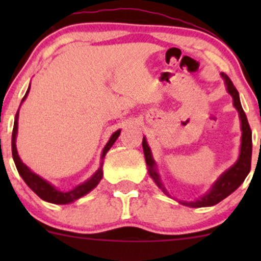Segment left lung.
<instances>
[{"label":"left lung","mask_w":261,"mask_h":261,"mask_svg":"<svg viewBox=\"0 0 261 261\" xmlns=\"http://www.w3.org/2000/svg\"><path fill=\"white\" fill-rule=\"evenodd\" d=\"M222 77L225 78L226 86H227L228 93L232 96L233 98V106L236 107V110L240 114L241 118V130H243V138H241V151H240V158L236 162L235 165L230 168L227 172L223 173L220 177V179L213 184L212 189L207 194H204L202 198L197 199L196 202H180L181 204L188 207H193V208H198V207H208V206H215L218 202H221L222 199H225L226 197L230 196L233 191L239 188V187L243 184L245 178L249 174L250 169H251V152H252V139H251V128H250L249 122H247L246 115H245L243 106H241L240 97H239V92L236 89V87L233 86V83L231 82L230 78L226 74H222ZM143 149L144 154H145V160L146 164L149 167V174L152 179L155 180V183L158 184L160 189H162L164 193L168 194L167 189L164 188L162 183H160L159 174L156 173L154 167V160H152L151 152H150L149 146H147L146 141L143 140Z\"/></svg>","instance_id":"8db88e82"}]
</instances>
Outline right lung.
<instances>
[{"label":"right lung","instance_id":"right-lung-1","mask_svg":"<svg viewBox=\"0 0 261 261\" xmlns=\"http://www.w3.org/2000/svg\"><path fill=\"white\" fill-rule=\"evenodd\" d=\"M29 89H30V87H29ZM29 89H28V92H26L25 96H23L22 101L26 98V96H28ZM17 118H18V110L16 112V116H15L14 130H12V139H11L12 158H14V162H15V165H16V168H17L18 174L22 177V179L25 180V183L28 184V186L30 187V188L33 189V191L35 192V193L38 194L41 199H44V201H46V202H50V203H55V204L70 203V202L75 201V199L81 198L82 196H84V194L88 193L89 191H92V189H93L94 187L98 184V181L101 180V178H102V174H103V172H102V168H99V169L94 173V175L91 178V179L84 181L83 184L75 187V188H73L72 191H69V192L58 191V189H55L51 184H49L48 181L44 180L43 178H40L39 175H36L35 173L31 172V170L29 169V168L26 167L22 162H21V159L18 158V154H17L16 143H15V141H16V134H17ZM118 135H120V130L116 131L114 135L111 136V139L109 140L107 145L105 146L103 152H102V159H103L105 155H106V152L110 150V147L114 145V143L116 141V139L118 138Z\"/></svg>","mask_w":261,"mask_h":261}]
</instances>
